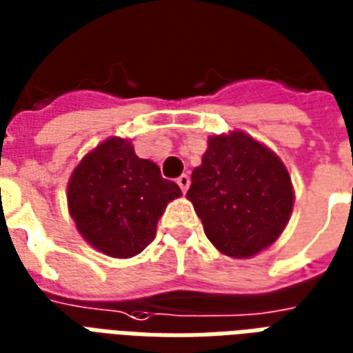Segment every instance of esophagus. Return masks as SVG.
<instances>
[{"label":"esophagus","instance_id":"1","mask_svg":"<svg viewBox=\"0 0 353 353\" xmlns=\"http://www.w3.org/2000/svg\"><path fill=\"white\" fill-rule=\"evenodd\" d=\"M176 184H179L180 190H182V192L186 194L188 188H190V176H188V174H180L179 179H176Z\"/></svg>","mask_w":353,"mask_h":353}]
</instances>
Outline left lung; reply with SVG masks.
Here are the masks:
<instances>
[{
	"mask_svg": "<svg viewBox=\"0 0 353 353\" xmlns=\"http://www.w3.org/2000/svg\"><path fill=\"white\" fill-rule=\"evenodd\" d=\"M186 197L205 235L230 258H252L284 231L293 208L292 179L280 158L243 131L208 137Z\"/></svg>",
	"mask_w": 353,
	"mask_h": 353,
	"instance_id": "1",
	"label": "left lung"
}]
</instances>
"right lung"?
I'll list each match as a JSON object with an SVG mask.
<instances>
[{
  "mask_svg": "<svg viewBox=\"0 0 353 353\" xmlns=\"http://www.w3.org/2000/svg\"><path fill=\"white\" fill-rule=\"evenodd\" d=\"M180 188L139 158L128 139L110 137L88 152L68 184L69 214L84 241L110 258H133L156 236Z\"/></svg>",
  "mask_w": 353,
  "mask_h": 353,
  "instance_id": "add662e5",
  "label": "right lung"
}]
</instances>
